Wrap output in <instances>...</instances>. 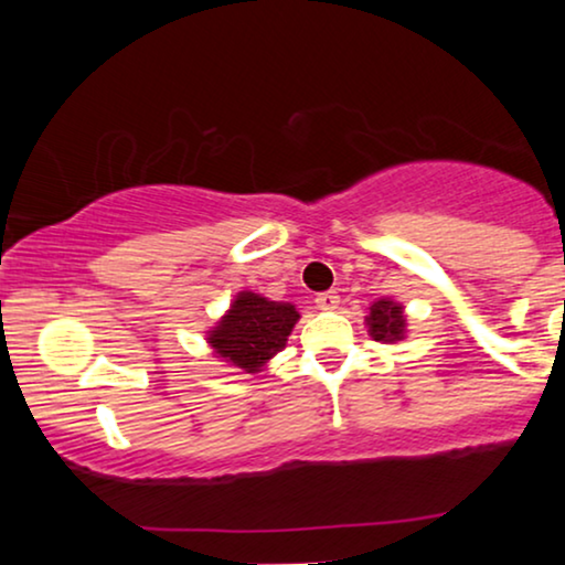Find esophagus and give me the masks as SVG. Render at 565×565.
Masks as SVG:
<instances>
[{"mask_svg":"<svg viewBox=\"0 0 565 565\" xmlns=\"http://www.w3.org/2000/svg\"><path fill=\"white\" fill-rule=\"evenodd\" d=\"M316 306H319L321 311H337V308H339V296H337L334 290L319 292V296H316Z\"/></svg>","mask_w":565,"mask_h":565,"instance_id":"1","label":"esophagus"}]
</instances>
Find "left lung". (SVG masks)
<instances>
[{
  "mask_svg": "<svg viewBox=\"0 0 565 565\" xmlns=\"http://www.w3.org/2000/svg\"><path fill=\"white\" fill-rule=\"evenodd\" d=\"M367 334L375 342L383 344H396L401 339H406V313L404 306L393 298H377L375 303H370L365 316Z\"/></svg>",
  "mask_w": 565,
  "mask_h": 565,
  "instance_id": "8db88e82",
  "label": "left lung"
}]
</instances>
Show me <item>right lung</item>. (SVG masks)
I'll list each match as a JSON object with an SVG mask.
<instances>
[{
  "label": "right lung",
  "instance_id": "obj_1",
  "mask_svg": "<svg viewBox=\"0 0 565 565\" xmlns=\"http://www.w3.org/2000/svg\"><path fill=\"white\" fill-rule=\"evenodd\" d=\"M298 319L300 313L292 303L238 290L228 311L205 331V342L213 358L226 362L228 367L257 375L277 352L285 350Z\"/></svg>",
  "mask_w": 565,
  "mask_h": 565
}]
</instances>
